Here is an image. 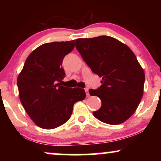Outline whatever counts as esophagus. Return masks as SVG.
Returning a JSON list of instances; mask_svg holds the SVG:
<instances>
[{"label": "esophagus", "mask_w": 161, "mask_h": 161, "mask_svg": "<svg viewBox=\"0 0 161 161\" xmlns=\"http://www.w3.org/2000/svg\"><path fill=\"white\" fill-rule=\"evenodd\" d=\"M84 90H85V92H86V96H87V97H89V89H88V88H85Z\"/></svg>", "instance_id": "esophagus-1"}]
</instances>
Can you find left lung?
Listing matches in <instances>:
<instances>
[{
    "label": "left lung",
    "instance_id": "left-lung-1",
    "mask_svg": "<svg viewBox=\"0 0 161 161\" xmlns=\"http://www.w3.org/2000/svg\"><path fill=\"white\" fill-rule=\"evenodd\" d=\"M75 47L102 85L89 89L102 105L93 115L101 122L119 125L136 111L143 96L145 75L135 54L127 45L108 36L78 39Z\"/></svg>",
    "mask_w": 161,
    "mask_h": 161
}]
</instances>
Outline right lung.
<instances>
[{
	"label": "right lung",
	"mask_w": 161,
	"mask_h": 161,
	"mask_svg": "<svg viewBox=\"0 0 161 161\" xmlns=\"http://www.w3.org/2000/svg\"><path fill=\"white\" fill-rule=\"evenodd\" d=\"M75 47V40L45 43L26 59L17 78L21 103L41 128L58 127L71 116L73 105L84 100V89L63 86L64 57Z\"/></svg>",
	"instance_id": "add662e5"
}]
</instances>
